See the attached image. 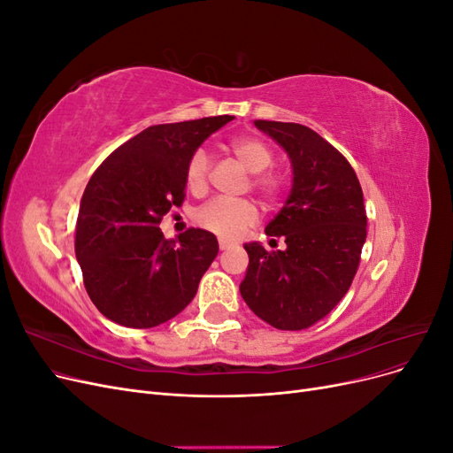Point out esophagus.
Returning a JSON list of instances; mask_svg holds the SVG:
<instances>
[{
  "label": "esophagus",
  "mask_w": 453,
  "mask_h": 453,
  "mask_svg": "<svg viewBox=\"0 0 453 453\" xmlns=\"http://www.w3.org/2000/svg\"><path fill=\"white\" fill-rule=\"evenodd\" d=\"M219 248H221L223 251H225V250H230V248H234V242L226 240V238H219Z\"/></svg>",
  "instance_id": "1"
}]
</instances>
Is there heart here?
Masks as SVG:
<instances>
[{
  "instance_id": "heart-1",
  "label": "heart",
  "mask_w": 453,
  "mask_h": 453,
  "mask_svg": "<svg viewBox=\"0 0 453 453\" xmlns=\"http://www.w3.org/2000/svg\"><path fill=\"white\" fill-rule=\"evenodd\" d=\"M230 150L242 162V166L253 173V187L258 188L266 198H273L280 193V180L276 175L265 173L273 162L270 147L251 135H238L230 140ZM210 173V157L203 149H198L187 162L185 181L190 190H202L208 183ZM258 211L251 200H226L213 198L205 202L196 210V223L223 238H236L243 228H248L257 221Z\"/></svg>"
}]
</instances>
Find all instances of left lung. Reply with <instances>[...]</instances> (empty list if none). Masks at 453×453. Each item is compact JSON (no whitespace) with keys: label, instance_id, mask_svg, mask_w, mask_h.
Returning a JSON list of instances; mask_svg holds the SVG:
<instances>
[{"label":"left lung","instance_id":"obj_1","mask_svg":"<svg viewBox=\"0 0 453 453\" xmlns=\"http://www.w3.org/2000/svg\"><path fill=\"white\" fill-rule=\"evenodd\" d=\"M291 160L293 185L265 232L287 248L245 243L250 266L240 293L255 315L280 331H303L344 295L366 240L363 190L349 162L318 132L295 122L255 120Z\"/></svg>","mask_w":453,"mask_h":453}]
</instances>
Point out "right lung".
Here are the masks:
<instances>
[{"instance_id": "add662e5", "label": "right lung", "mask_w": 453, "mask_h": 453, "mask_svg": "<svg viewBox=\"0 0 453 453\" xmlns=\"http://www.w3.org/2000/svg\"><path fill=\"white\" fill-rule=\"evenodd\" d=\"M234 117L149 127L94 172L79 205L75 255L94 306L107 319L150 328L183 311L219 253L215 234L188 228L166 240L162 217L185 198L195 150Z\"/></svg>"}]
</instances>
